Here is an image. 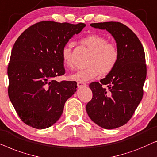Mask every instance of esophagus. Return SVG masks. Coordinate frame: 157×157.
Listing matches in <instances>:
<instances>
[{"mask_svg":"<svg viewBox=\"0 0 157 157\" xmlns=\"http://www.w3.org/2000/svg\"><path fill=\"white\" fill-rule=\"evenodd\" d=\"M77 87L80 88V87H85L87 85V84L85 82H77Z\"/></svg>","mask_w":157,"mask_h":157,"instance_id":"34e87169","label":"esophagus"}]
</instances>
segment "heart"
<instances>
[{
  "mask_svg": "<svg viewBox=\"0 0 157 157\" xmlns=\"http://www.w3.org/2000/svg\"><path fill=\"white\" fill-rule=\"evenodd\" d=\"M82 42L91 50L87 59L86 67L77 70L70 76L75 81H87L95 78L100 74L106 75L115 68L118 61V48L114 44L107 42V39L98 34H90L82 39ZM71 47L68 44L62 50V59L67 67H72Z\"/></svg>",
  "mask_w": 157,
  "mask_h": 157,
  "instance_id": "b5f03b06",
  "label": "heart"
}]
</instances>
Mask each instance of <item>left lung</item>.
<instances>
[{"label": "left lung", "mask_w": 157, "mask_h": 157, "mask_svg": "<svg viewBox=\"0 0 157 157\" xmlns=\"http://www.w3.org/2000/svg\"><path fill=\"white\" fill-rule=\"evenodd\" d=\"M90 26L105 29L113 36L119 58L105 78L90 84L93 98L87 104L86 111L99 126L116 128L130 120L143 98L147 77L144 49L136 35L121 23H94Z\"/></svg>", "instance_id": "1"}]
</instances>
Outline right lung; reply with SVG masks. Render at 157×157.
<instances>
[{"label": "right lung", "mask_w": 157, "mask_h": 157, "mask_svg": "<svg viewBox=\"0 0 157 157\" xmlns=\"http://www.w3.org/2000/svg\"><path fill=\"white\" fill-rule=\"evenodd\" d=\"M86 26L83 23L41 21L26 29L14 44L8 67V96L23 122L49 128L61 117L77 90L75 81L57 82L65 72L62 50Z\"/></svg>", "instance_id": "1"}]
</instances>
